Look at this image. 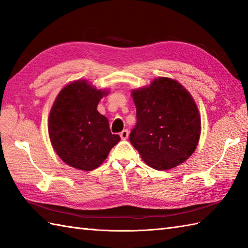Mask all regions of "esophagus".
Listing matches in <instances>:
<instances>
[{
  "label": "esophagus",
  "instance_id": "esophagus-1",
  "mask_svg": "<svg viewBox=\"0 0 248 248\" xmlns=\"http://www.w3.org/2000/svg\"><path fill=\"white\" fill-rule=\"evenodd\" d=\"M119 135H120V138L123 139V140H127L129 138V131L127 129L124 130V131H121Z\"/></svg>",
  "mask_w": 248,
  "mask_h": 248
}]
</instances>
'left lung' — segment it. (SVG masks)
<instances>
[{
    "instance_id": "1",
    "label": "left lung",
    "mask_w": 248,
    "mask_h": 248,
    "mask_svg": "<svg viewBox=\"0 0 248 248\" xmlns=\"http://www.w3.org/2000/svg\"><path fill=\"white\" fill-rule=\"evenodd\" d=\"M136 124L130 141L150 167L165 170L181 164L196 149L200 115L181 84L159 78L132 93Z\"/></svg>"
}]
</instances>
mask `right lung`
Returning a JSON list of instances; mask_svg holds the SVG:
<instances>
[{
    "mask_svg": "<svg viewBox=\"0 0 248 248\" xmlns=\"http://www.w3.org/2000/svg\"><path fill=\"white\" fill-rule=\"evenodd\" d=\"M105 93L78 80L62 89L51 108L52 146L66 164L78 170L97 168L120 140L119 135L110 132L108 118L97 110Z\"/></svg>",
    "mask_w": 248,
    "mask_h": 248,
    "instance_id": "obj_1",
    "label": "right lung"
}]
</instances>
